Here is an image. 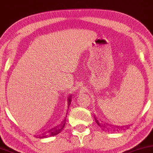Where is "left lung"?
Masks as SVG:
<instances>
[{
    "label": "left lung",
    "mask_w": 153,
    "mask_h": 153,
    "mask_svg": "<svg viewBox=\"0 0 153 153\" xmlns=\"http://www.w3.org/2000/svg\"><path fill=\"white\" fill-rule=\"evenodd\" d=\"M95 119V121H96L97 124L98 125H101V123H99V122H98V120H97V119Z\"/></svg>",
    "instance_id": "8db88e82"
}]
</instances>
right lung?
Masks as SVG:
<instances>
[{
    "label": "right lung",
    "instance_id": "add662e5",
    "mask_svg": "<svg viewBox=\"0 0 153 153\" xmlns=\"http://www.w3.org/2000/svg\"><path fill=\"white\" fill-rule=\"evenodd\" d=\"M71 101V98H69L68 99V108H69V106L70 105ZM65 119H65L59 125H57L56 127H53L52 128H51V129L48 131L47 133L43 134V135L40 137H39V138H47V137H53V136L57 135V134H59L60 132H62V131L64 129V126H65Z\"/></svg>",
    "mask_w": 153,
    "mask_h": 153
}]
</instances>
